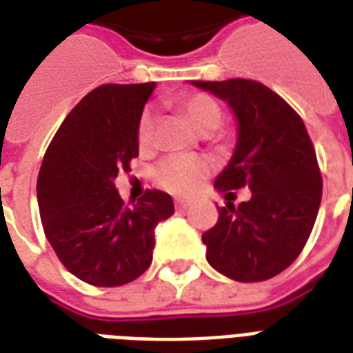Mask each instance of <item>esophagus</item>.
I'll return each mask as SVG.
<instances>
[{"mask_svg":"<svg viewBox=\"0 0 353 353\" xmlns=\"http://www.w3.org/2000/svg\"><path fill=\"white\" fill-rule=\"evenodd\" d=\"M190 200H176V208L177 210H187V208H190Z\"/></svg>","mask_w":353,"mask_h":353,"instance_id":"1","label":"esophagus"}]
</instances>
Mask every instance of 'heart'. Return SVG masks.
Here are the masks:
<instances>
[{"mask_svg":"<svg viewBox=\"0 0 353 353\" xmlns=\"http://www.w3.org/2000/svg\"><path fill=\"white\" fill-rule=\"evenodd\" d=\"M179 108L189 119V123L200 134H211L223 123V108L215 99L205 93H194L185 97ZM155 117L150 110H145L138 121V143L140 148H148L153 140ZM211 164L202 157L190 155H170L157 164L155 181L164 189L176 194H192L200 189L203 179L208 177Z\"/></svg>","mask_w":353,"mask_h":353,"instance_id":"obj_1","label":"heart"}]
</instances>
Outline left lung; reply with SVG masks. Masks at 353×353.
I'll list each match as a JSON object with an SVG mask.
<instances>
[{
	"instance_id": "left-lung-1",
	"label": "left lung",
	"mask_w": 353,
	"mask_h": 353,
	"mask_svg": "<svg viewBox=\"0 0 353 353\" xmlns=\"http://www.w3.org/2000/svg\"><path fill=\"white\" fill-rule=\"evenodd\" d=\"M228 104L237 142L215 189L226 205L202 236L208 262L232 281L258 283L279 275L309 239L322 202V176L303 119L283 97L254 80L190 82ZM247 184L253 196L237 208L232 190Z\"/></svg>"
}]
</instances>
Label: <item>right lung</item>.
Returning <instances> with one entry per match:
<instances>
[{"mask_svg": "<svg viewBox=\"0 0 353 353\" xmlns=\"http://www.w3.org/2000/svg\"><path fill=\"white\" fill-rule=\"evenodd\" d=\"M155 82L106 83L65 117L44 153L37 202L44 234L65 268L93 286L132 283L153 260L155 226L172 196L148 190L125 205L114 179L138 157V121Z\"/></svg>", "mask_w": 353, "mask_h": 353, "instance_id": "1", "label": "right lung"}]
</instances>
